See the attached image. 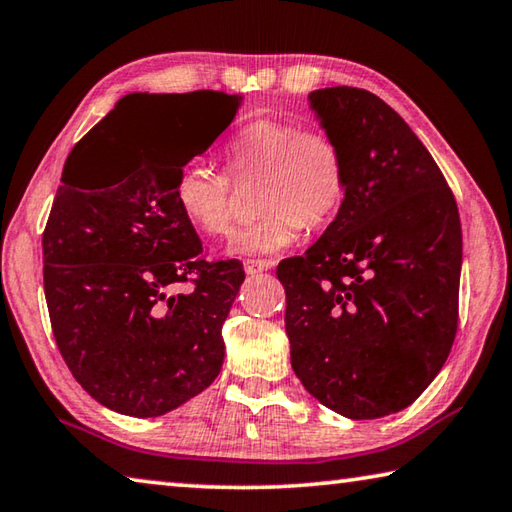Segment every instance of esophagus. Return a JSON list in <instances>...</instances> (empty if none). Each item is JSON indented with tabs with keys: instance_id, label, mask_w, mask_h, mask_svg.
Listing matches in <instances>:
<instances>
[{
	"instance_id": "obj_1",
	"label": "esophagus",
	"mask_w": 512,
	"mask_h": 512,
	"mask_svg": "<svg viewBox=\"0 0 512 512\" xmlns=\"http://www.w3.org/2000/svg\"><path fill=\"white\" fill-rule=\"evenodd\" d=\"M271 268V262H264V259H246L244 262V271L248 275H257V273H264Z\"/></svg>"
}]
</instances>
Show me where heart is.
<instances>
[{
    "mask_svg": "<svg viewBox=\"0 0 512 512\" xmlns=\"http://www.w3.org/2000/svg\"><path fill=\"white\" fill-rule=\"evenodd\" d=\"M225 167L237 180L259 176V219L230 239L232 255L271 257L300 239L305 223L320 228L341 210L348 194V164L339 142L320 128L280 117L248 121L225 149ZM183 219L207 237L232 225L230 178L205 162H189L173 185Z\"/></svg>",
    "mask_w": 512,
    "mask_h": 512,
    "instance_id": "obj_1",
    "label": "heart"
}]
</instances>
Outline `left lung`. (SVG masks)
Wrapping results in <instances>:
<instances>
[{
  "label": "left lung",
  "mask_w": 512,
  "mask_h": 512,
  "mask_svg": "<svg viewBox=\"0 0 512 512\" xmlns=\"http://www.w3.org/2000/svg\"><path fill=\"white\" fill-rule=\"evenodd\" d=\"M348 164L336 219L277 266L291 366L327 409L375 420L418 400L458 327L463 235L456 198L418 135L377 94H309Z\"/></svg>",
  "instance_id": "left-lung-1"
}]
</instances>
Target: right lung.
Instances as JSON below:
<instances>
[{"mask_svg": "<svg viewBox=\"0 0 512 512\" xmlns=\"http://www.w3.org/2000/svg\"><path fill=\"white\" fill-rule=\"evenodd\" d=\"M178 96L189 109L168 106ZM239 106L214 90L128 94L67 155L42 235L45 298L67 368L112 411L169 413L221 372L244 266L207 262L173 185Z\"/></svg>", "mask_w": 512, "mask_h": 512, "instance_id": "1", "label": "right lung"}]
</instances>
